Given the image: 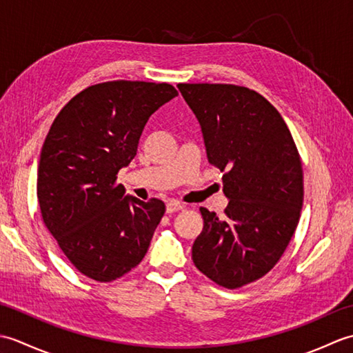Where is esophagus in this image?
Wrapping results in <instances>:
<instances>
[{
	"instance_id": "1",
	"label": "esophagus",
	"mask_w": 353,
	"mask_h": 353,
	"mask_svg": "<svg viewBox=\"0 0 353 353\" xmlns=\"http://www.w3.org/2000/svg\"><path fill=\"white\" fill-rule=\"evenodd\" d=\"M183 209V205L181 203V201H176V200H170L167 203V212L168 214H172V212H177V211H182Z\"/></svg>"
}]
</instances>
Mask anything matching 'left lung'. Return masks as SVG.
<instances>
[{
	"label": "left lung",
	"instance_id": "1",
	"mask_svg": "<svg viewBox=\"0 0 353 353\" xmlns=\"http://www.w3.org/2000/svg\"><path fill=\"white\" fill-rule=\"evenodd\" d=\"M197 117L208 161L221 171L224 215L200 208L203 230L192 245L201 273L224 288L259 279L281 259L303 205L301 156L272 103L249 88L179 83Z\"/></svg>",
	"mask_w": 353,
	"mask_h": 353
}]
</instances>
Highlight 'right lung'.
I'll use <instances>...</instances> for the list:
<instances>
[{
  "mask_svg": "<svg viewBox=\"0 0 353 353\" xmlns=\"http://www.w3.org/2000/svg\"><path fill=\"white\" fill-rule=\"evenodd\" d=\"M168 83L115 80L86 88L59 112L37 168L45 226L81 274L115 281L145 256L163 201L125 196L118 171L137 156L142 130L174 99Z\"/></svg>",
  "mask_w": 353,
  "mask_h": 353,
  "instance_id": "1",
  "label": "right lung"
}]
</instances>
